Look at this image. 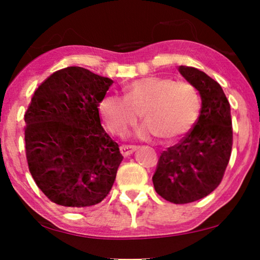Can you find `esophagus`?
Listing matches in <instances>:
<instances>
[{
	"label": "esophagus",
	"instance_id": "34e87169",
	"mask_svg": "<svg viewBox=\"0 0 260 260\" xmlns=\"http://www.w3.org/2000/svg\"><path fill=\"white\" fill-rule=\"evenodd\" d=\"M138 149V145H134V144H123L122 147H120V152L124 156H129L133 154L134 151H136Z\"/></svg>",
	"mask_w": 260,
	"mask_h": 260
}]
</instances>
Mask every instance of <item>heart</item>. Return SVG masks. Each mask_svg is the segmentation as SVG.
Segmentation results:
<instances>
[{
	"mask_svg": "<svg viewBox=\"0 0 260 260\" xmlns=\"http://www.w3.org/2000/svg\"><path fill=\"white\" fill-rule=\"evenodd\" d=\"M201 101L198 88L187 80L147 77L124 87V97L106 95L99 111L116 136L123 137L143 113L147 130L172 141L188 133L197 122Z\"/></svg>",
	"mask_w": 260,
	"mask_h": 260,
	"instance_id": "b5f03b06",
	"label": "heart"
}]
</instances>
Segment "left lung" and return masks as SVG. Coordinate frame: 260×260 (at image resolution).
Here are the masks:
<instances>
[{
  "mask_svg": "<svg viewBox=\"0 0 260 260\" xmlns=\"http://www.w3.org/2000/svg\"><path fill=\"white\" fill-rule=\"evenodd\" d=\"M179 70L200 92V116L179 143L162 152L152 182L159 197L183 205L207 197L221 182L232 151L233 129L221 86L194 67Z\"/></svg>",
  "mask_w": 260,
  "mask_h": 260,
  "instance_id": "1",
  "label": "left lung"
}]
</instances>
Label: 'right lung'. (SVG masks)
Returning a JSON list of instances; mask_svg holds the SVG:
<instances>
[{
    "label": "right lung",
    "mask_w": 260,
    "mask_h": 260,
    "mask_svg": "<svg viewBox=\"0 0 260 260\" xmlns=\"http://www.w3.org/2000/svg\"><path fill=\"white\" fill-rule=\"evenodd\" d=\"M112 83L71 66L51 74L31 97L24 113L28 168L56 205L88 207L111 190L123 156L103 129L98 106Z\"/></svg>",
    "instance_id": "right-lung-1"
}]
</instances>
